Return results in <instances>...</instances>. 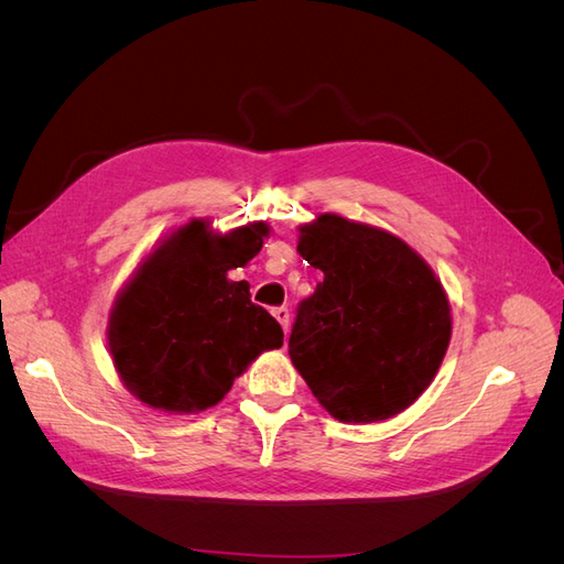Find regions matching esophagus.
I'll list each match as a JSON object with an SVG mask.
<instances>
[{
  "label": "esophagus",
  "mask_w": 564,
  "mask_h": 564,
  "mask_svg": "<svg viewBox=\"0 0 564 564\" xmlns=\"http://www.w3.org/2000/svg\"><path fill=\"white\" fill-rule=\"evenodd\" d=\"M272 315H275V319L282 324V329L286 332L289 329V308L280 305V308H272Z\"/></svg>",
  "instance_id": "esophagus-1"
}]
</instances>
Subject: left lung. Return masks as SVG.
<instances>
[{
	"instance_id": "obj_1",
	"label": "left lung",
	"mask_w": 564,
	"mask_h": 564,
	"mask_svg": "<svg viewBox=\"0 0 564 564\" xmlns=\"http://www.w3.org/2000/svg\"><path fill=\"white\" fill-rule=\"evenodd\" d=\"M299 253L324 280L296 308L294 367L338 421L400 414L431 386L447 352L445 289L400 237L334 214L301 228Z\"/></svg>"
}]
</instances>
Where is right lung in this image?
Listing matches in <instances>:
<instances>
[{
    "label": "right lung",
    "mask_w": 564,
    "mask_h": 564,
    "mask_svg": "<svg viewBox=\"0 0 564 564\" xmlns=\"http://www.w3.org/2000/svg\"><path fill=\"white\" fill-rule=\"evenodd\" d=\"M265 224L214 235L191 220L145 259L119 294L108 344L124 386L141 402L193 414L224 400L263 350L280 348V322L228 280L263 247Z\"/></svg>",
    "instance_id": "right-lung-1"
}]
</instances>
